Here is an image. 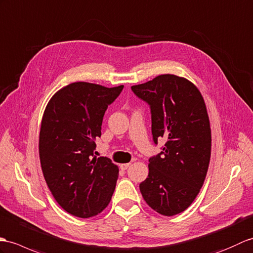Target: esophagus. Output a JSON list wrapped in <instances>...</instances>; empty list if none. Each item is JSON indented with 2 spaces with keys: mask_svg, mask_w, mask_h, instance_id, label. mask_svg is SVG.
I'll return each instance as SVG.
<instances>
[{
  "mask_svg": "<svg viewBox=\"0 0 253 253\" xmlns=\"http://www.w3.org/2000/svg\"><path fill=\"white\" fill-rule=\"evenodd\" d=\"M129 166H130V163H127V164H121V169H122V170H127Z\"/></svg>",
  "mask_w": 253,
  "mask_h": 253,
  "instance_id": "esophagus-1",
  "label": "esophagus"
}]
</instances>
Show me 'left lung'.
<instances>
[{
  "instance_id": "1",
  "label": "left lung",
  "mask_w": 253,
  "mask_h": 253,
  "mask_svg": "<svg viewBox=\"0 0 253 253\" xmlns=\"http://www.w3.org/2000/svg\"><path fill=\"white\" fill-rule=\"evenodd\" d=\"M131 90L150 105L154 143L166 140L161 153L150 157L140 192L156 212L178 214L196 198L208 171L211 129L206 104L195 85L173 74L158 75Z\"/></svg>"
}]
</instances>
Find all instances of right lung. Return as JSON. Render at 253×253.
I'll return each instance as SVG.
<instances>
[{
    "label": "right lung",
    "mask_w": 253,
    "mask_h": 253,
    "mask_svg": "<svg viewBox=\"0 0 253 253\" xmlns=\"http://www.w3.org/2000/svg\"><path fill=\"white\" fill-rule=\"evenodd\" d=\"M123 88L76 82L58 90L45 109L41 167L56 202L79 218L101 212L114 193L119 167L108 157L93 156V151L108 105Z\"/></svg>",
    "instance_id": "1"
}]
</instances>
